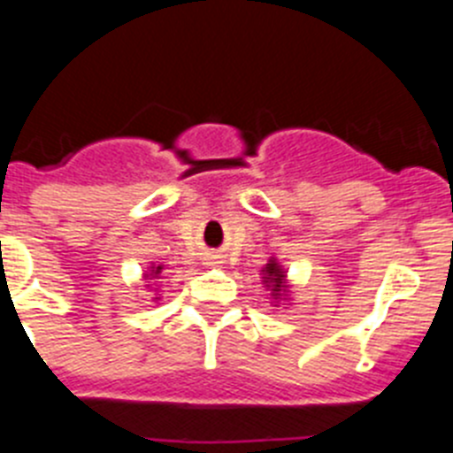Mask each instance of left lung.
I'll list each match as a JSON object with an SVG mask.
<instances>
[{"instance_id":"1","label":"left lung","mask_w":453,"mask_h":453,"mask_svg":"<svg viewBox=\"0 0 453 453\" xmlns=\"http://www.w3.org/2000/svg\"><path fill=\"white\" fill-rule=\"evenodd\" d=\"M265 274H267L265 279H270V281H265V283H270L272 290H274V297H276V295H279V292H281V288H283V272L279 270V265H276L274 261H272V263H267Z\"/></svg>"}]
</instances>
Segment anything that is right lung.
Wrapping results in <instances>:
<instances>
[{
  "mask_svg": "<svg viewBox=\"0 0 453 453\" xmlns=\"http://www.w3.org/2000/svg\"><path fill=\"white\" fill-rule=\"evenodd\" d=\"M158 270H161V267H156V270H151V274H158Z\"/></svg>",
  "mask_w": 453,
  "mask_h": 453,
  "instance_id": "1",
  "label": "right lung"
}]
</instances>
